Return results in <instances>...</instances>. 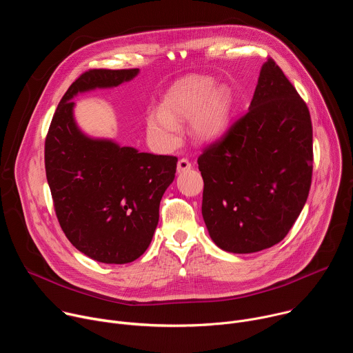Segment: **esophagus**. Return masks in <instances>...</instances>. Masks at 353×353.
<instances>
[{"label": "esophagus", "mask_w": 353, "mask_h": 353, "mask_svg": "<svg viewBox=\"0 0 353 353\" xmlns=\"http://www.w3.org/2000/svg\"><path fill=\"white\" fill-rule=\"evenodd\" d=\"M190 169H191V163L188 162V159L183 158V159H180L177 162V173H184V172H187Z\"/></svg>", "instance_id": "obj_1"}]
</instances>
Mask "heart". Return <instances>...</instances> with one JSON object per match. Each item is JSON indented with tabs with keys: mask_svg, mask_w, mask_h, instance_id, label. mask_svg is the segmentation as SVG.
<instances>
[{
	"mask_svg": "<svg viewBox=\"0 0 353 353\" xmlns=\"http://www.w3.org/2000/svg\"><path fill=\"white\" fill-rule=\"evenodd\" d=\"M233 99L226 89H218L211 78H191L163 100L162 110L146 119L149 138L163 149L180 142V123L192 119L191 131L199 142H214L229 128Z\"/></svg>",
	"mask_w": 353,
	"mask_h": 353,
	"instance_id": "obj_1",
	"label": "heart"
}]
</instances>
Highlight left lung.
Returning <instances> with one entry per match:
<instances>
[{"label":"left lung","mask_w":353,"mask_h":353,"mask_svg":"<svg viewBox=\"0 0 353 353\" xmlns=\"http://www.w3.org/2000/svg\"><path fill=\"white\" fill-rule=\"evenodd\" d=\"M203 216L214 243L248 254L279 243L312 185L310 113L272 59L263 64L248 112L198 158Z\"/></svg>","instance_id":"8db88e82"}]
</instances>
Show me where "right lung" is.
<instances>
[{"instance_id": "obj_1", "label": "right lung", "mask_w": 353, "mask_h": 353, "mask_svg": "<svg viewBox=\"0 0 353 353\" xmlns=\"http://www.w3.org/2000/svg\"><path fill=\"white\" fill-rule=\"evenodd\" d=\"M139 70H89L65 92L50 124L44 165L57 219L89 259L127 264L141 257L159 222L177 158L90 138L75 123L74 96L131 81Z\"/></svg>"}]
</instances>
